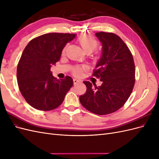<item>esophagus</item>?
Returning a JSON list of instances; mask_svg holds the SVG:
<instances>
[{
    "instance_id": "1",
    "label": "esophagus",
    "mask_w": 159,
    "mask_h": 159,
    "mask_svg": "<svg viewBox=\"0 0 159 159\" xmlns=\"http://www.w3.org/2000/svg\"><path fill=\"white\" fill-rule=\"evenodd\" d=\"M79 82H80V81H79V80H76V79H74V85L78 84Z\"/></svg>"
}]
</instances>
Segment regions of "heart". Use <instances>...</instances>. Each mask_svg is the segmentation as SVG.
<instances>
[{"label": "heart", "mask_w": 159, "mask_h": 159, "mask_svg": "<svg viewBox=\"0 0 159 159\" xmlns=\"http://www.w3.org/2000/svg\"><path fill=\"white\" fill-rule=\"evenodd\" d=\"M78 42H79V44H80L81 48L84 49V50L86 53H88V54L93 52L97 48L99 45L98 41L93 37L90 36L89 35H82L80 36L78 38ZM65 49L66 48H64L63 52L65 51ZM87 69L88 67L86 66H76L73 68L72 72L75 75H80L84 70Z\"/></svg>", "instance_id": "b5f03b06"}]
</instances>
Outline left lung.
Here are the masks:
<instances>
[{"label": "left lung", "mask_w": 159, "mask_h": 159, "mask_svg": "<svg viewBox=\"0 0 159 159\" xmlns=\"http://www.w3.org/2000/svg\"><path fill=\"white\" fill-rule=\"evenodd\" d=\"M102 44V57L93 76L102 81L101 86L84 81L86 92L80 102L90 112L105 115L117 111L126 103L135 82V66L128 46L111 32H96Z\"/></svg>", "instance_id": "obj_1"}]
</instances>
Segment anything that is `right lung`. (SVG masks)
Segmentation results:
<instances>
[{
	"mask_svg": "<svg viewBox=\"0 0 159 159\" xmlns=\"http://www.w3.org/2000/svg\"><path fill=\"white\" fill-rule=\"evenodd\" d=\"M75 37V34H46L30 40L24 50L17 66L18 85L24 98L34 108L50 111L64 102L73 80L70 76L56 78L50 68L60 60L62 50Z\"/></svg>",
	"mask_w": 159,
	"mask_h": 159,
	"instance_id": "right-lung-1",
	"label": "right lung"
}]
</instances>
